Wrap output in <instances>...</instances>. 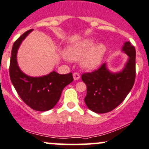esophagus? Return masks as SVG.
Listing matches in <instances>:
<instances>
[{"label": "esophagus", "instance_id": "1", "mask_svg": "<svg viewBox=\"0 0 149 149\" xmlns=\"http://www.w3.org/2000/svg\"><path fill=\"white\" fill-rule=\"evenodd\" d=\"M73 79L74 80H79L80 79V74L79 73H76V72H75V73H73Z\"/></svg>", "mask_w": 149, "mask_h": 149}]
</instances>
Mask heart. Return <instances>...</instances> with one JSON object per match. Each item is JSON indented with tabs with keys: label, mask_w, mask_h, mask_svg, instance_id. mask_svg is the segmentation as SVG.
<instances>
[{
	"label": "heart",
	"mask_w": 149,
	"mask_h": 149,
	"mask_svg": "<svg viewBox=\"0 0 149 149\" xmlns=\"http://www.w3.org/2000/svg\"><path fill=\"white\" fill-rule=\"evenodd\" d=\"M95 44L92 39H84L68 47L66 55L73 61L80 60L84 57L81 61L82 66L88 70L95 69L100 65L106 51L103 44L100 43L95 46Z\"/></svg>",
	"instance_id": "obj_1"
}]
</instances>
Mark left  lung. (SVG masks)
I'll return each mask as SVG.
<instances>
[{
    "mask_svg": "<svg viewBox=\"0 0 149 149\" xmlns=\"http://www.w3.org/2000/svg\"><path fill=\"white\" fill-rule=\"evenodd\" d=\"M123 51L129 59L122 71L111 73L106 63H103L98 69L81 76L87 87L84 101L92 111L97 113L111 111L123 102L133 88L136 79V50L128 41Z\"/></svg>",
    "mask_w": 149,
    "mask_h": 149,
    "instance_id": "1",
    "label": "left lung"
}]
</instances>
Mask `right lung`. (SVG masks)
<instances>
[{
    "mask_svg": "<svg viewBox=\"0 0 149 149\" xmlns=\"http://www.w3.org/2000/svg\"><path fill=\"white\" fill-rule=\"evenodd\" d=\"M33 31L29 30L13 43L11 51L9 74L10 81L20 98L35 111H46L54 108L60 99L62 91L73 81L71 73L61 75L53 71L43 77L26 76L18 68L16 54L21 42Z\"/></svg>",
    "mask_w": 149,
    "mask_h": 149,
    "instance_id": "right-lung-1",
    "label": "right lung"
}]
</instances>
